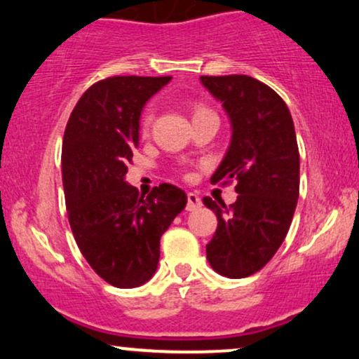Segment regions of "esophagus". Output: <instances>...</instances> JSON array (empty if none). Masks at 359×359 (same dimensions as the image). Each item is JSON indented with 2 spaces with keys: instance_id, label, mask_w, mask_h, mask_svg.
<instances>
[{
  "instance_id": "1",
  "label": "esophagus",
  "mask_w": 359,
  "mask_h": 359,
  "mask_svg": "<svg viewBox=\"0 0 359 359\" xmlns=\"http://www.w3.org/2000/svg\"><path fill=\"white\" fill-rule=\"evenodd\" d=\"M187 210L188 212H195V210H198L201 206V200L200 196L196 195V193H188L187 196Z\"/></svg>"
}]
</instances>
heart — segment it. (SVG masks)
Segmentation results:
<instances>
[{"label": "heart", "mask_w": 359, "mask_h": 359, "mask_svg": "<svg viewBox=\"0 0 359 359\" xmlns=\"http://www.w3.org/2000/svg\"><path fill=\"white\" fill-rule=\"evenodd\" d=\"M198 111H203V109H201V107L196 109L195 112H198ZM151 122H153V114L147 111L144 116H142V119H141V130H142V133H147V130H149Z\"/></svg>", "instance_id": "b5f03b06"}]
</instances>
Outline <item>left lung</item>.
I'll return each instance as SVG.
<instances>
[{"mask_svg": "<svg viewBox=\"0 0 359 359\" xmlns=\"http://www.w3.org/2000/svg\"><path fill=\"white\" fill-rule=\"evenodd\" d=\"M231 121V142L212 183L235 181L237 201L210 196L218 226L206 259L222 276L242 279L259 272L287 235L299 198V147L292 116L282 97L248 75H201Z\"/></svg>", "mask_w": 359, "mask_h": 359, "instance_id": "obj_1", "label": "left lung"}]
</instances>
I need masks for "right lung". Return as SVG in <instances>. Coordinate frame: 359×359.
Listing matches in <instances>:
<instances>
[{
  "label": "right lung",
  "instance_id": "obj_1",
  "mask_svg": "<svg viewBox=\"0 0 359 359\" xmlns=\"http://www.w3.org/2000/svg\"><path fill=\"white\" fill-rule=\"evenodd\" d=\"M171 77L116 75L88 87L63 134L62 181L75 242L99 277L130 289L154 276L159 240L187 206L163 183L147 196L124 181L139 141V116Z\"/></svg>",
  "mask_w": 359,
  "mask_h": 359
}]
</instances>
